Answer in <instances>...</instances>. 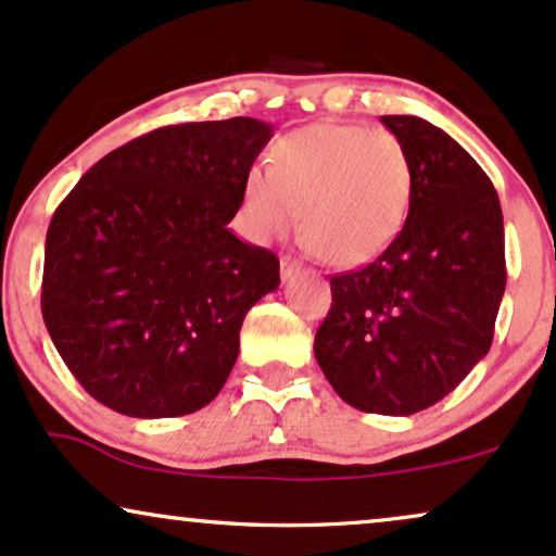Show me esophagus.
I'll return each mask as SVG.
<instances>
[{
	"instance_id": "obj_1",
	"label": "esophagus",
	"mask_w": 556,
	"mask_h": 556,
	"mask_svg": "<svg viewBox=\"0 0 556 556\" xmlns=\"http://www.w3.org/2000/svg\"><path fill=\"white\" fill-rule=\"evenodd\" d=\"M279 266H282V279H285V282H290L294 274L302 269V264L298 262V258H292V256H282V262H279Z\"/></svg>"
}]
</instances>
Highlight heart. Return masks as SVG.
Wrapping results in <instances>:
<instances>
[{
  "label": "heart",
  "mask_w": 556,
  "mask_h": 556,
  "mask_svg": "<svg viewBox=\"0 0 556 556\" xmlns=\"http://www.w3.org/2000/svg\"><path fill=\"white\" fill-rule=\"evenodd\" d=\"M413 168L395 132L315 123L277 138L266 168L245 179V210L262 236L292 233L326 264L362 266L405 226Z\"/></svg>",
  "instance_id": "obj_1"
}]
</instances>
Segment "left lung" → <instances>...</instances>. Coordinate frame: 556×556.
<instances>
[{"label": "left lung", "mask_w": 556, "mask_h": 556, "mask_svg": "<svg viewBox=\"0 0 556 556\" xmlns=\"http://www.w3.org/2000/svg\"><path fill=\"white\" fill-rule=\"evenodd\" d=\"M413 168L405 226L375 262L330 277L315 359L341 400L413 416L446 397L490 351L505 292L497 192L452 136L384 115Z\"/></svg>", "instance_id": "8db88e82"}]
</instances>
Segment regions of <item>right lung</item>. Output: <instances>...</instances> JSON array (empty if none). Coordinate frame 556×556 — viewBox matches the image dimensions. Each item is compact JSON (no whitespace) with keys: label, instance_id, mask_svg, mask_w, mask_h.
Masks as SVG:
<instances>
[{"label":"right lung","instance_id":"right-lung-1","mask_svg":"<svg viewBox=\"0 0 556 556\" xmlns=\"http://www.w3.org/2000/svg\"><path fill=\"white\" fill-rule=\"evenodd\" d=\"M271 138L254 117L166 125L97 161L55 207L40 307L102 405L177 418L215 400L279 258L230 233Z\"/></svg>","mask_w":556,"mask_h":556}]
</instances>
